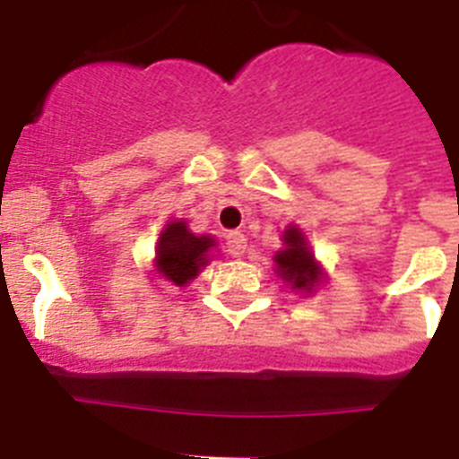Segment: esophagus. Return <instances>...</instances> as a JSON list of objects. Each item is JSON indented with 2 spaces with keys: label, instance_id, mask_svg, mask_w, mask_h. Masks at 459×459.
Wrapping results in <instances>:
<instances>
[{
  "label": "esophagus",
  "instance_id": "esophagus-1",
  "mask_svg": "<svg viewBox=\"0 0 459 459\" xmlns=\"http://www.w3.org/2000/svg\"><path fill=\"white\" fill-rule=\"evenodd\" d=\"M226 252L230 254V256H242V254L247 252V238L242 236V233H229L226 236Z\"/></svg>",
  "mask_w": 459,
  "mask_h": 459
}]
</instances>
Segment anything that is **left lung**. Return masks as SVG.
<instances>
[{
	"mask_svg": "<svg viewBox=\"0 0 459 459\" xmlns=\"http://www.w3.org/2000/svg\"><path fill=\"white\" fill-rule=\"evenodd\" d=\"M275 264L280 275L287 282L294 284L291 289H306V291H310L319 282V268L315 264L310 249L306 247V238H303L299 229L289 226L284 230V249L277 252Z\"/></svg>",
	"mask_w": 459,
	"mask_h": 459,
	"instance_id": "1",
	"label": "left lung"
}]
</instances>
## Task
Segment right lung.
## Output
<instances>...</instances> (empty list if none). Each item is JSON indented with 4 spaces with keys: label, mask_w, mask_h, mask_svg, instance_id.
<instances>
[{
    "label": "right lung",
    "mask_w": 459,
    "mask_h": 459,
    "mask_svg": "<svg viewBox=\"0 0 459 459\" xmlns=\"http://www.w3.org/2000/svg\"><path fill=\"white\" fill-rule=\"evenodd\" d=\"M214 245L210 236H194L184 221H172L158 238V273L175 284H186L207 264V249Z\"/></svg>",
    "instance_id": "obj_1"
}]
</instances>
